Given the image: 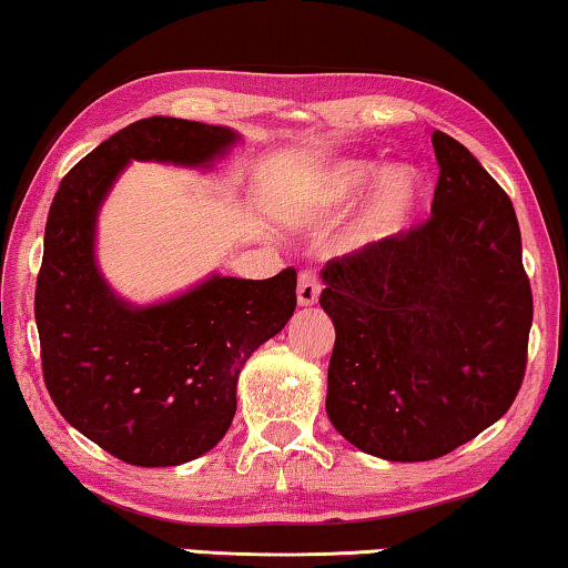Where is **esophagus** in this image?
Wrapping results in <instances>:
<instances>
[{
	"label": "esophagus",
	"instance_id": "34e87169",
	"mask_svg": "<svg viewBox=\"0 0 568 568\" xmlns=\"http://www.w3.org/2000/svg\"><path fill=\"white\" fill-rule=\"evenodd\" d=\"M317 297H321V282L313 271H302L300 282H297V302L300 307H313Z\"/></svg>",
	"mask_w": 568,
	"mask_h": 568
}]
</instances>
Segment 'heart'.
<instances>
[{"instance_id":"heart-1","label":"heart","mask_w":568,"mask_h":568,"mask_svg":"<svg viewBox=\"0 0 568 568\" xmlns=\"http://www.w3.org/2000/svg\"><path fill=\"white\" fill-rule=\"evenodd\" d=\"M364 191L369 193L346 237L348 247H369L398 237L424 201V181L416 168L383 170L372 160H338L286 191L284 209L302 222L325 220L352 206Z\"/></svg>"}]
</instances>
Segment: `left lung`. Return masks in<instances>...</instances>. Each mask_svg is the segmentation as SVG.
<instances>
[{
  "mask_svg": "<svg viewBox=\"0 0 568 568\" xmlns=\"http://www.w3.org/2000/svg\"><path fill=\"white\" fill-rule=\"evenodd\" d=\"M429 222L321 271L336 325L325 414L393 463L434 460L507 414L523 385L532 292L515 206L445 131Z\"/></svg>",
  "mask_w": 568,
  "mask_h": 568,
  "instance_id": "left-lung-1",
  "label": "left lung"
}]
</instances>
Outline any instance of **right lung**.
<instances>
[{
	"instance_id": "obj_1",
	"label": "right lung",
	"mask_w": 568,
	"mask_h": 568,
	"mask_svg": "<svg viewBox=\"0 0 568 568\" xmlns=\"http://www.w3.org/2000/svg\"><path fill=\"white\" fill-rule=\"evenodd\" d=\"M240 142L227 126L142 119L77 162L49 209L36 284L45 387L77 432L129 465H183L220 445L245 362L297 307V271L212 274L134 305L98 266V214L134 160L209 170Z\"/></svg>"
}]
</instances>
